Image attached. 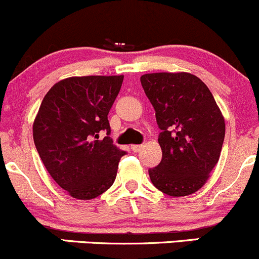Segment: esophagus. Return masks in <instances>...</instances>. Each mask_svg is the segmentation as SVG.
I'll return each instance as SVG.
<instances>
[{"mask_svg":"<svg viewBox=\"0 0 259 259\" xmlns=\"http://www.w3.org/2000/svg\"><path fill=\"white\" fill-rule=\"evenodd\" d=\"M141 148H142V145H132V146H131V150H132L133 152H138Z\"/></svg>","mask_w":259,"mask_h":259,"instance_id":"esophagus-1","label":"esophagus"}]
</instances>
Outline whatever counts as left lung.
Here are the masks:
<instances>
[{"mask_svg":"<svg viewBox=\"0 0 259 259\" xmlns=\"http://www.w3.org/2000/svg\"><path fill=\"white\" fill-rule=\"evenodd\" d=\"M141 84L156 112L162 160L148 170L170 196H186L205 184L219 160L225 123L208 87L190 73H152Z\"/></svg>","mask_w":259,"mask_h":259,"instance_id":"obj_1","label":"left lung"}]
</instances>
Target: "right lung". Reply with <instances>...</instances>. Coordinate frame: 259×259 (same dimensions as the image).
I'll list each match as a JSON object with an SVG mask.
<instances>
[{"label":"right lung","instance_id":"add662e5","mask_svg":"<svg viewBox=\"0 0 259 259\" xmlns=\"http://www.w3.org/2000/svg\"><path fill=\"white\" fill-rule=\"evenodd\" d=\"M123 76H73L44 97L35 118L34 142L44 166L73 198L89 200L108 190L126 151L109 137L108 113Z\"/></svg>","mask_w":259,"mask_h":259}]
</instances>
